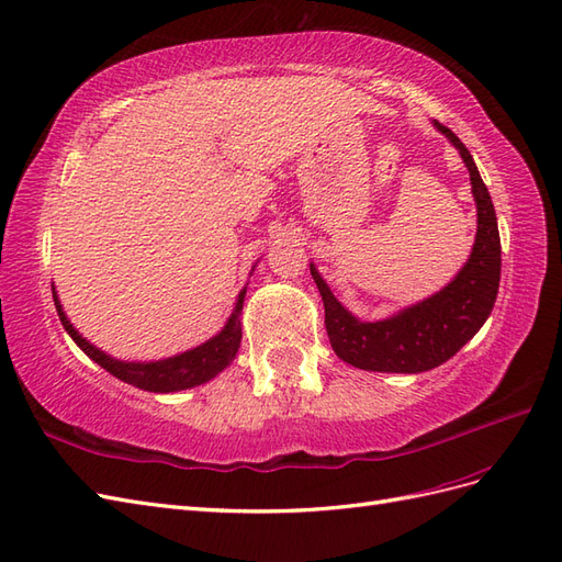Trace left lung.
Masks as SVG:
<instances>
[{"label":"left lung","instance_id":"8db88e82","mask_svg":"<svg viewBox=\"0 0 562 562\" xmlns=\"http://www.w3.org/2000/svg\"><path fill=\"white\" fill-rule=\"evenodd\" d=\"M432 126L459 150L471 176L477 233L469 261L454 280L428 299L412 303L376 323H362L341 306L311 263V276L325 303L329 344L344 362L367 372L419 374L440 367L467 346L490 317L502 278V239L494 204L467 146L438 120Z\"/></svg>","mask_w":562,"mask_h":562}]
</instances>
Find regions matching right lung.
Masks as SVG:
<instances>
[{
	"instance_id": "obj_1",
	"label": "right lung",
	"mask_w": 562,
	"mask_h": 562,
	"mask_svg": "<svg viewBox=\"0 0 562 562\" xmlns=\"http://www.w3.org/2000/svg\"><path fill=\"white\" fill-rule=\"evenodd\" d=\"M256 266H251L254 270ZM251 276V272H249ZM54 292V303L63 327L70 334V339L82 348L87 356L101 364L105 372L112 376H117L124 383H132V386L140 391H150V393H176V391H186V389H195L202 386V383L212 381L218 376L226 367L235 360L239 341H243V306H245V294L247 286H243V292L237 294L235 308L231 317L226 319L223 329L212 336L210 341H204L195 348H190L186 352H179V356L162 358V360H153V362H126L108 356L105 350L95 348L91 341H87L82 334H79L72 323L68 319L66 311L60 306V299L56 294V286L52 284Z\"/></svg>"
}]
</instances>
